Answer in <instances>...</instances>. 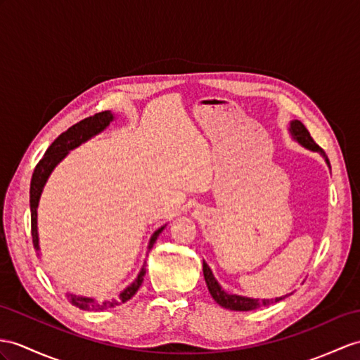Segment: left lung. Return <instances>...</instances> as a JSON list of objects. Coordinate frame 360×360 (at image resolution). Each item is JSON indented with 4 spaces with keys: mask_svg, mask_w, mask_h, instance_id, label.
Masks as SVG:
<instances>
[{
    "mask_svg": "<svg viewBox=\"0 0 360 360\" xmlns=\"http://www.w3.org/2000/svg\"><path fill=\"white\" fill-rule=\"evenodd\" d=\"M288 131H290L292 137L296 140L297 143L302 145L304 148H307V150L314 151V153H319L323 157V159H326L327 165L330 166L328 157L326 155V153H323L322 148H319V145H316V142H314V140L311 139L309 129L304 127V124H302L301 120H292L290 122V128H288ZM203 275H205V281L207 284L210 296L214 297V300L217 301V304H220L221 307H224V309H229V310H236V311L255 310V309H258V307L278 302V301L284 300L285 296H288V295L279 296V297H275V300H253V297H246V296L227 293V292L223 290L221 285L218 284V281L212 275V270L209 269V266L206 264L205 261H203Z\"/></svg>",
    "mask_w": 360,
    "mask_h": 360,
    "instance_id": "1",
    "label": "left lung"
}]
</instances>
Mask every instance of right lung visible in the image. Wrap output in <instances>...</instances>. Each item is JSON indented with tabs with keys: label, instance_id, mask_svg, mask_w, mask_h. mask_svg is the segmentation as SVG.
<instances>
[{
	"label": "right lung",
	"instance_id": "obj_1",
	"mask_svg": "<svg viewBox=\"0 0 360 360\" xmlns=\"http://www.w3.org/2000/svg\"><path fill=\"white\" fill-rule=\"evenodd\" d=\"M114 120V114L111 111H102L94 114V116L86 117L81 122H77L76 125L70 127L65 133L60 134L53 143L49 146V150L44 154L39 163L37 165V168L33 171L32 175V181H30V212H32V238H33V248L39 250V238H38V205H39V198L42 194V189L46 186V183L50 177L51 171H53L59 162L64 160V157L77 148L79 145H82L86 140H90L93 136L102 133V131L110 127L111 122ZM165 229V226H162L160 229H157L151 240L150 244H148V250H151L154 243L157 240V236L162 233ZM146 274V267L145 262L142 269H140L137 278L131 283L124 292H120L117 300H110V301H103L98 302L93 297H85V296H77L67 293L68 301L73 305L79 307L82 310H103V309H110V307H116L122 302H127L136 295L139 290V287L143 283V276Z\"/></svg>",
	"mask_w": 360,
	"mask_h": 360
}]
</instances>
